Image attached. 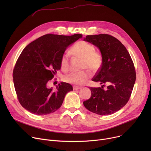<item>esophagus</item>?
Returning a JSON list of instances; mask_svg holds the SVG:
<instances>
[{
  "label": "esophagus",
  "mask_w": 151,
  "mask_h": 151,
  "mask_svg": "<svg viewBox=\"0 0 151 151\" xmlns=\"http://www.w3.org/2000/svg\"><path fill=\"white\" fill-rule=\"evenodd\" d=\"M73 90H78V89H81V87H80V86H73Z\"/></svg>",
  "instance_id": "obj_1"
}]
</instances>
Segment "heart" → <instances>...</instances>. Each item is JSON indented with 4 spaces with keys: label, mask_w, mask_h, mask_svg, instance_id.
Masks as SVG:
<instances>
[{
    "label": "heart",
    "mask_w": 151,
    "mask_h": 151,
    "mask_svg": "<svg viewBox=\"0 0 151 151\" xmlns=\"http://www.w3.org/2000/svg\"><path fill=\"white\" fill-rule=\"evenodd\" d=\"M71 52L75 56L83 59L81 68L96 71L100 68L102 64L103 59L100 53L96 51L95 46L86 42L80 41L75 44L71 49ZM69 53L65 52L60 58V66L63 71H67L69 68ZM91 75L88 71L80 72H71L63 76V80L66 83L81 85L88 81Z\"/></svg>",
    "instance_id": "heart-1"
}]
</instances>
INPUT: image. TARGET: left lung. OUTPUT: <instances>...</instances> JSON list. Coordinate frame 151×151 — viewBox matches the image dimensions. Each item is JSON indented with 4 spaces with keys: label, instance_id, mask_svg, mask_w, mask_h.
Masks as SVG:
<instances>
[{
    "label": "left lung",
    "instance_id": "obj_1",
    "mask_svg": "<svg viewBox=\"0 0 151 151\" xmlns=\"http://www.w3.org/2000/svg\"><path fill=\"white\" fill-rule=\"evenodd\" d=\"M84 40L98 47L102 64L92 81L101 88L89 87L91 97L83 102L90 111L99 115L113 114L129 100L136 80V72L130 54L116 38L108 34L87 35ZM109 85L103 89L104 84Z\"/></svg>",
    "mask_w": 151,
    "mask_h": 151
}]
</instances>
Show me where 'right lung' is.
Instances as JSON below:
<instances>
[{
  "mask_svg": "<svg viewBox=\"0 0 151 151\" xmlns=\"http://www.w3.org/2000/svg\"><path fill=\"white\" fill-rule=\"evenodd\" d=\"M81 34L71 36L46 34L29 43L19 56L13 71V83L22 106L36 115H46L61 106L65 95L73 91L62 82L56 90L47 84L60 69V60L67 47Z\"/></svg>",
  "mask_w": 151,
  "mask_h": 151,
  "instance_id": "1",
  "label": "right lung"
}]
</instances>
